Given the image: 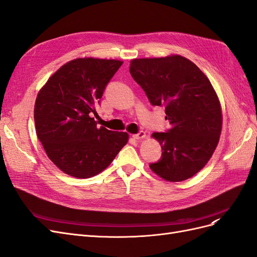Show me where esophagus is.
I'll return each mask as SVG.
<instances>
[{"label":"esophagus","instance_id":"obj_1","mask_svg":"<svg viewBox=\"0 0 257 257\" xmlns=\"http://www.w3.org/2000/svg\"><path fill=\"white\" fill-rule=\"evenodd\" d=\"M133 138L136 139V141H141V139L146 138V133H145V132H139L138 134L133 135Z\"/></svg>","mask_w":257,"mask_h":257}]
</instances>
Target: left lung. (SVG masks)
Returning a JSON list of instances; mask_svg holds the SVG:
<instances>
[{
  "label": "left lung",
  "mask_w": 257,
  "mask_h": 257,
  "mask_svg": "<svg viewBox=\"0 0 257 257\" xmlns=\"http://www.w3.org/2000/svg\"><path fill=\"white\" fill-rule=\"evenodd\" d=\"M130 73L153 106H165L167 133H153L162 158L150 164L169 182L196 175L211 159L222 131V108L208 77L179 54L133 59Z\"/></svg>",
  "instance_id": "obj_1"
}]
</instances>
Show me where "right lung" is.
<instances>
[{
	"label": "right lung",
	"mask_w": 257,
	"mask_h": 257,
	"mask_svg": "<svg viewBox=\"0 0 257 257\" xmlns=\"http://www.w3.org/2000/svg\"><path fill=\"white\" fill-rule=\"evenodd\" d=\"M123 62L78 58L62 65L40 90L34 106L36 134L47 157L75 178H91L110 165L128 142L126 132L97 127L107 83Z\"/></svg>",
	"instance_id": "1"
}]
</instances>
